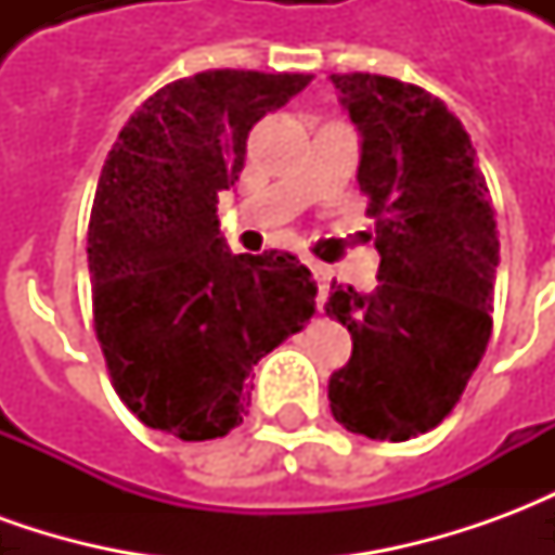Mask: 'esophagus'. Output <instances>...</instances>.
<instances>
[{"label":"esophagus","mask_w":555,"mask_h":555,"mask_svg":"<svg viewBox=\"0 0 555 555\" xmlns=\"http://www.w3.org/2000/svg\"><path fill=\"white\" fill-rule=\"evenodd\" d=\"M309 270H312L314 282H318V288H321V300H326V288H330V279H333V270L321 261H309Z\"/></svg>","instance_id":"1"}]
</instances>
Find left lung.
<instances>
[{
	"mask_svg": "<svg viewBox=\"0 0 555 555\" xmlns=\"http://www.w3.org/2000/svg\"><path fill=\"white\" fill-rule=\"evenodd\" d=\"M333 82L362 130L380 267L372 294L333 282L326 314L353 353L330 377V410L353 434L401 442L452 413L485 357L500 231L476 147L440 98L377 74Z\"/></svg>",
	"mask_w": 555,
	"mask_h": 555,
	"instance_id": "obj_1",
	"label": "left lung"
}]
</instances>
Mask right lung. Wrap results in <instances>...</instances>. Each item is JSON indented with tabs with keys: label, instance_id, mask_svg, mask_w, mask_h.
I'll list each match as a JSON object with an SVG mask.
<instances>
[{
	"label": "right lung",
	"instance_id": "right-lung-1",
	"mask_svg": "<svg viewBox=\"0 0 555 555\" xmlns=\"http://www.w3.org/2000/svg\"><path fill=\"white\" fill-rule=\"evenodd\" d=\"M312 74L202 70L154 91L103 163L89 219L94 333L113 389L147 428L214 440L241 425L249 372L314 314L288 253L231 255L217 202L246 137Z\"/></svg>",
	"mask_w": 555,
	"mask_h": 555
}]
</instances>
